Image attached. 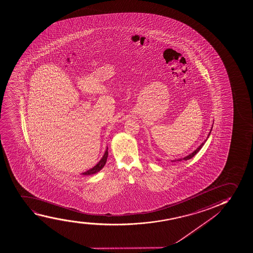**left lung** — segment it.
I'll return each mask as SVG.
<instances>
[{
	"mask_svg": "<svg viewBox=\"0 0 253 253\" xmlns=\"http://www.w3.org/2000/svg\"><path fill=\"white\" fill-rule=\"evenodd\" d=\"M211 132H210L209 134H208V136H207V138L209 137L210 134H211ZM207 140V139H206ZM206 140L204 141L203 143L201 144L200 145V147H198L194 152H193V153H190L189 155H187V156L184 157V158H181V159H175V160H171V162H176V161H182V160H187V159H190L193 158V157L197 153H199V151H200L201 148H202V147L204 146V144H205V142H206Z\"/></svg>",
	"mask_w": 253,
	"mask_h": 253,
	"instance_id": "8db88e82",
	"label": "left lung"
}]
</instances>
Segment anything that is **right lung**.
Returning <instances> with one entry per match:
<instances>
[{
    "label": "right lung",
    "instance_id": "obj_1",
    "mask_svg": "<svg viewBox=\"0 0 253 253\" xmlns=\"http://www.w3.org/2000/svg\"><path fill=\"white\" fill-rule=\"evenodd\" d=\"M107 157H108V148H106V152L104 153L103 157H102V159H100L99 163L97 164L96 166H94L93 168L90 169H88L86 172H84V173H82L84 175H93V174H95L97 172L100 171L101 169L103 168L105 165H106V159H107Z\"/></svg>",
    "mask_w": 253,
    "mask_h": 253
}]
</instances>
